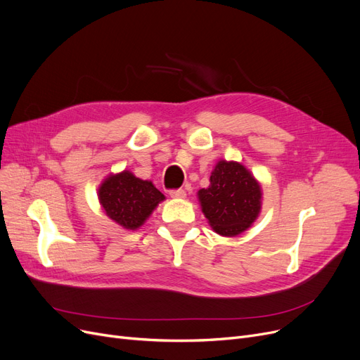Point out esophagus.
<instances>
[{
  "mask_svg": "<svg viewBox=\"0 0 360 360\" xmlns=\"http://www.w3.org/2000/svg\"><path fill=\"white\" fill-rule=\"evenodd\" d=\"M170 197L172 198H185L186 197V193H185V190H172L170 191Z\"/></svg>",
  "mask_w": 360,
  "mask_h": 360,
  "instance_id": "esophagus-1",
  "label": "esophagus"
}]
</instances>
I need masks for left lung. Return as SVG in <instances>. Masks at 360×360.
Segmentation results:
<instances>
[{"instance_id": "left-lung-1", "label": "left lung", "mask_w": 360, "mask_h": 360, "mask_svg": "<svg viewBox=\"0 0 360 360\" xmlns=\"http://www.w3.org/2000/svg\"><path fill=\"white\" fill-rule=\"evenodd\" d=\"M262 186L244 165L219 160L210 185L197 193L201 212L212 229L224 237H237L255 224L262 210Z\"/></svg>"}]
</instances>
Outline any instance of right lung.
Returning <instances> with one entry per match:
<instances>
[{
  "instance_id": "1",
  "label": "right lung",
  "mask_w": 360,
  "mask_h": 360,
  "mask_svg": "<svg viewBox=\"0 0 360 360\" xmlns=\"http://www.w3.org/2000/svg\"><path fill=\"white\" fill-rule=\"evenodd\" d=\"M166 197L151 181L136 178L131 170L110 174L98 186L104 213L123 229L136 231Z\"/></svg>"
}]
</instances>
